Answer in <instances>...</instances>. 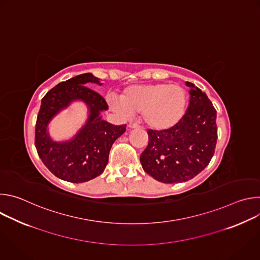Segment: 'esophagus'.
Segmentation results:
<instances>
[{
    "mask_svg": "<svg viewBox=\"0 0 260 260\" xmlns=\"http://www.w3.org/2000/svg\"><path fill=\"white\" fill-rule=\"evenodd\" d=\"M128 127H129V128H137V127H139V124L134 123V122H129V123H128Z\"/></svg>",
    "mask_w": 260,
    "mask_h": 260,
    "instance_id": "esophagus-1",
    "label": "esophagus"
}]
</instances>
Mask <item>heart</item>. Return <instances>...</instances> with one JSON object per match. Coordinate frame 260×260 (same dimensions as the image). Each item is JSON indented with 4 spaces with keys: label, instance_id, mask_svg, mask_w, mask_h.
I'll list each match as a JSON object with an SVG mask.
<instances>
[{
    "label": "heart",
    "instance_id": "heart-1",
    "mask_svg": "<svg viewBox=\"0 0 260 260\" xmlns=\"http://www.w3.org/2000/svg\"><path fill=\"white\" fill-rule=\"evenodd\" d=\"M187 93L178 84L153 83L133 85L113 100L110 107L118 113H141L143 122L152 129L165 131L176 125L185 113Z\"/></svg>",
    "mask_w": 260,
    "mask_h": 260
}]
</instances>
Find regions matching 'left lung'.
Returning <instances> with one entry per match:
<instances>
[{
    "label": "left lung",
    "instance_id": "left-lung-1",
    "mask_svg": "<svg viewBox=\"0 0 260 260\" xmlns=\"http://www.w3.org/2000/svg\"><path fill=\"white\" fill-rule=\"evenodd\" d=\"M187 111L173 127L148 129L149 142L141 153L143 170L162 183L192 179L211 161L217 143L216 109L208 95L191 82Z\"/></svg>",
    "mask_w": 260,
    "mask_h": 260
}]
</instances>
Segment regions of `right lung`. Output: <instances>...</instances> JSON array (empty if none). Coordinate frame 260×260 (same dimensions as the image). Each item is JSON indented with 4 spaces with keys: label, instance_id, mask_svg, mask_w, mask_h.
Returning a JSON list of instances; mask_svg holds the SVG:
<instances>
[{
    "label": "right lung",
    "instance_id": "1",
    "mask_svg": "<svg viewBox=\"0 0 260 260\" xmlns=\"http://www.w3.org/2000/svg\"><path fill=\"white\" fill-rule=\"evenodd\" d=\"M86 83L102 84L92 74L85 73L51 88L42 99L35 127V146L42 162L54 176L72 183L86 182L101 175L111 147L126 129V124L114 125L102 119L100 113L108 110V105ZM75 99L85 101L90 108L87 124L71 141L53 142L47 133L49 121Z\"/></svg>",
    "mask_w": 260,
    "mask_h": 260
}]
</instances>
